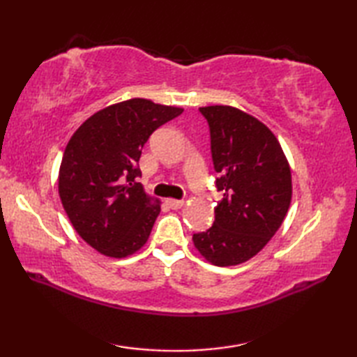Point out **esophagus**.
<instances>
[{"label": "esophagus", "instance_id": "esophagus-1", "mask_svg": "<svg viewBox=\"0 0 357 357\" xmlns=\"http://www.w3.org/2000/svg\"><path fill=\"white\" fill-rule=\"evenodd\" d=\"M167 206L173 210H178L184 206V201H179V199H167Z\"/></svg>", "mask_w": 357, "mask_h": 357}]
</instances>
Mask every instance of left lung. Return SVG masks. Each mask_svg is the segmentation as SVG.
Segmentation results:
<instances>
[{
    "instance_id": "left-lung-1",
    "label": "left lung",
    "mask_w": 357,
    "mask_h": 357,
    "mask_svg": "<svg viewBox=\"0 0 357 357\" xmlns=\"http://www.w3.org/2000/svg\"><path fill=\"white\" fill-rule=\"evenodd\" d=\"M211 158L222 199L215 222L193 234L210 264L230 267L252 259L279 230L291 202V170L276 136L259 119L231 105H208Z\"/></svg>"
}]
</instances>
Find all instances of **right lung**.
I'll return each instance as SVG.
<instances>
[{"instance_id": "1", "label": "right lung", "mask_w": 357, "mask_h": 357, "mask_svg": "<svg viewBox=\"0 0 357 357\" xmlns=\"http://www.w3.org/2000/svg\"><path fill=\"white\" fill-rule=\"evenodd\" d=\"M184 109L132 98L86 119L64 150L58 192L73 229L109 257H127L146 244L161 201L138 183L144 144Z\"/></svg>"}]
</instances>
